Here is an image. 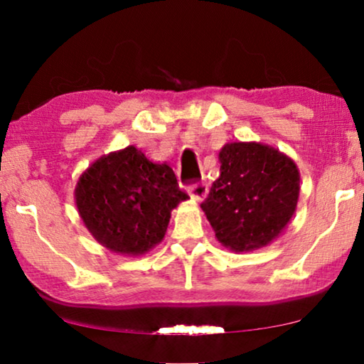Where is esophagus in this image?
Returning <instances> with one entry per match:
<instances>
[{"label":"esophagus","mask_w":364,"mask_h":364,"mask_svg":"<svg viewBox=\"0 0 364 364\" xmlns=\"http://www.w3.org/2000/svg\"><path fill=\"white\" fill-rule=\"evenodd\" d=\"M208 192V187L205 182H196L193 186H191V188H188V196H191L193 200H202L203 197L207 196Z\"/></svg>","instance_id":"esophagus-1"}]
</instances>
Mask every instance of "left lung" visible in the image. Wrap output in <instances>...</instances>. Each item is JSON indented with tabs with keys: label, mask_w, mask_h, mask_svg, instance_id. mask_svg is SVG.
Returning a JSON list of instances; mask_svg holds the SVG:
<instances>
[{
	"label": "left lung",
	"mask_w": 364,
	"mask_h": 364,
	"mask_svg": "<svg viewBox=\"0 0 364 364\" xmlns=\"http://www.w3.org/2000/svg\"><path fill=\"white\" fill-rule=\"evenodd\" d=\"M218 161L220 176L200 205L217 240L233 252L268 245L296 210V164L260 142L225 144Z\"/></svg>",
	"instance_id": "1"
}]
</instances>
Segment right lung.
I'll use <instances>...</instances> for the list:
<instances>
[{
  "mask_svg": "<svg viewBox=\"0 0 364 364\" xmlns=\"http://www.w3.org/2000/svg\"><path fill=\"white\" fill-rule=\"evenodd\" d=\"M74 198L84 225L102 247L136 257L162 242L171 212L188 196L167 164L149 161L129 146L92 162L79 177Z\"/></svg>",
  "mask_w": 364,
  "mask_h": 364,
  "instance_id": "1",
  "label": "right lung"
}]
</instances>
